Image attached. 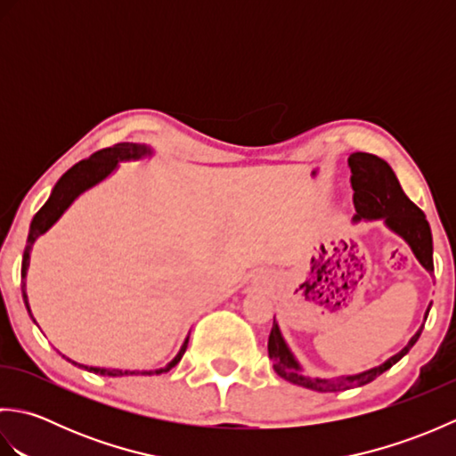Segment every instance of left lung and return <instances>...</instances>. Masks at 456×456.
Instances as JSON below:
<instances>
[{
	"mask_svg": "<svg viewBox=\"0 0 456 456\" xmlns=\"http://www.w3.org/2000/svg\"><path fill=\"white\" fill-rule=\"evenodd\" d=\"M348 167H351V183L354 190V209L356 216L353 223L361 221H382L386 229H390L394 235L403 239L408 247L411 248L413 256L419 260V265L433 273V237L431 227L425 213L415 206V203L405 196L398 178H395L390 164L378 159L376 154L368 152H353L348 157ZM431 304L425 309L423 322L429 315ZM423 331V323L413 333L402 351L386 358L382 364L368 368V370L356 372V374H343V376H314L307 374L302 362L297 361L292 348L288 346L286 338L280 331V325L274 319L273 331L268 337V356L274 364V370L284 380L302 386V388L314 390V392H343L358 388L372 382L374 378L388 370L395 362L410 353V348L418 343V338Z\"/></svg>",
	"mask_w": 456,
	"mask_h": 456,
	"instance_id": "left-lung-1",
	"label": "left lung"
}]
</instances>
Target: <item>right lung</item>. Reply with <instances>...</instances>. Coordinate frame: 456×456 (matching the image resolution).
I'll return each instance as SVG.
<instances>
[{
  "label": "right lung",
  "mask_w": 456,
  "mask_h": 456,
  "mask_svg": "<svg viewBox=\"0 0 456 456\" xmlns=\"http://www.w3.org/2000/svg\"><path fill=\"white\" fill-rule=\"evenodd\" d=\"M154 149L151 144L144 142H119L115 144L111 149H105L92 154L88 160H82L78 164L62 174V178L54 183V188L51 191V196L45 201V206L37 211V216L31 221V227H28V237H27V245H25V253H23V265H21V282H23V302L27 305V312L31 315V319L35 322V317L31 314V307H28V299H27V292H25V278H27V270H28V263H31V250L35 240L45 235L48 229H51L54 223L61 219L66 209L72 206V203L78 200L84 191L92 190L94 186H98L105 178H110L111 174L119 168L121 162H137V160H151L154 157ZM37 323V322H35ZM190 341V333L183 338V343L180 346L178 354L172 358V361L157 368V370H121V368H100V366H86V364H78L82 368H86L88 372L100 374V376H152V374H162L168 372L170 368L176 366L183 353H186V346ZM70 361V358H68Z\"/></svg>",
  "instance_id": "obj_1"
}]
</instances>
